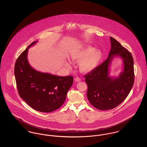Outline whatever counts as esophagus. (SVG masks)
<instances>
[{"label": "esophagus", "mask_w": 147, "mask_h": 147, "mask_svg": "<svg viewBox=\"0 0 147 147\" xmlns=\"http://www.w3.org/2000/svg\"><path fill=\"white\" fill-rule=\"evenodd\" d=\"M75 80L76 82H80V81H81V79H80V78L76 77V78L75 79Z\"/></svg>", "instance_id": "34e87169"}]
</instances>
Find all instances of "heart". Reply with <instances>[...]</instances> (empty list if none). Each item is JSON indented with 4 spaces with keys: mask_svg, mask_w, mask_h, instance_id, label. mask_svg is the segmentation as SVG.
Returning <instances> with one entry per match:
<instances>
[{
    "mask_svg": "<svg viewBox=\"0 0 147 147\" xmlns=\"http://www.w3.org/2000/svg\"><path fill=\"white\" fill-rule=\"evenodd\" d=\"M102 57L101 51L90 46H85L75 50L71 54V61L80 63V68L84 72H89L95 69L98 66ZM65 64L67 67H71L69 62L66 61Z\"/></svg>",
    "mask_w": 147,
    "mask_h": 147,
    "instance_id": "b5f03b06",
    "label": "heart"
}]
</instances>
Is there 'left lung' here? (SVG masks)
Listing matches in <instances>:
<instances>
[{"mask_svg": "<svg viewBox=\"0 0 147 147\" xmlns=\"http://www.w3.org/2000/svg\"><path fill=\"white\" fill-rule=\"evenodd\" d=\"M111 50L108 58L95 69L85 75L87 97L94 107L101 110L114 109L120 105L129 93L134 83V59L130 52L110 37ZM121 57L124 70L117 78L109 76L108 68L113 58Z\"/></svg>", "mask_w": 147, "mask_h": 147, "instance_id": "left-lung-1", "label": "left lung"}]
</instances>
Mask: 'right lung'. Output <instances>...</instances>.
Here are the masks:
<instances>
[{
	"label": "right lung",
	"mask_w": 147,
	"mask_h": 147,
	"mask_svg": "<svg viewBox=\"0 0 147 147\" xmlns=\"http://www.w3.org/2000/svg\"><path fill=\"white\" fill-rule=\"evenodd\" d=\"M18 58L15 65V76L18 93L21 98L33 109L50 113L59 109L65 101L67 92L72 86V76H59L33 68L28 62V49Z\"/></svg>",
	"instance_id": "1"
}]
</instances>
